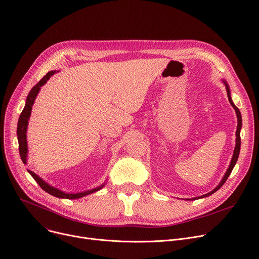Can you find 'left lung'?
I'll return each instance as SVG.
<instances>
[{
  "label": "left lung",
  "instance_id": "8db88e82",
  "mask_svg": "<svg viewBox=\"0 0 259 259\" xmlns=\"http://www.w3.org/2000/svg\"><path fill=\"white\" fill-rule=\"evenodd\" d=\"M224 84L226 86V90H227V94H228V100L230 102V104L232 105V107L234 108V110L236 112V115H237V130H236V145H235V149H234V152H233V156H232V159H231V162H230V166L226 172V174L224 175V178L222 180V182L219 184V186H217L215 189H213L211 192L205 194V195H201V196H198V197H194V198H187V200H194V199H199V198H202V197H207L213 193H215L217 190L221 189L222 186L226 183V181L228 180L229 175L231 174V172H232L236 161L238 159V155H239V151H240V129H241V125H242V120H241V114H240V111L238 110V108L234 105V103L232 102V99H231V92H230V88H229V85L227 84V81L223 80Z\"/></svg>",
  "mask_w": 259,
  "mask_h": 259
}]
</instances>
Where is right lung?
Listing matches in <instances>:
<instances>
[{
    "mask_svg": "<svg viewBox=\"0 0 259 259\" xmlns=\"http://www.w3.org/2000/svg\"><path fill=\"white\" fill-rule=\"evenodd\" d=\"M56 73V71H49L42 79H40L38 83L30 90L28 97L26 99V104L25 107L23 109V111L19 117V121H18V128H17V135H18V141H19V151H20V155L21 158L23 160L24 164H27V153H28V147H27V126H28V119L30 117L31 114V110H32V106L34 103V100L36 98V95L38 93V91L40 90V87L46 84V81L50 78L51 75H53ZM28 172L30 173V175L34 179V181L39 185V187L42 188L44 191H46L47 193L59 197V198H67V199H76V198H80L83 196H86L88 194H91L93 192H97L99 190H101L105 184L101 185L98 188H94L92 190H88V191L85 192H79V193H66L61 191L58 188H54L52 186H50L49 184H47L45 181H43L42 179L39 178L38 175H36L34 172L28 170Z\"/></svg>",
    "mask_w": 259,
    "mask_h": 259,
    "instance_id": "1",
    "label": "right lung"
}]
</instances>
